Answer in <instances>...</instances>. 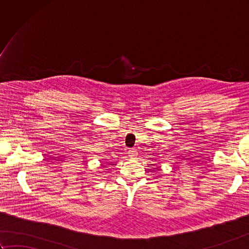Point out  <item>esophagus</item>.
I'll return each mask as SVG.
<instances>
[{
	"instance_id": "obj_1",
	"label": "esophagus",
	"mask_w": 249,
	"mask_h": 249,
	"mask_svg": "<svg viewBox=\"0 0 249 249\" xmlns=\"http://www.w3.org/2000/svg\"><path fill=\"white\" fill-rule=\"evenodd\" d=\"M137 155H138V152H137V150L130 149V150L128 151V156H129L130 158H136Z\"/></svg>"
}]
</instances>
